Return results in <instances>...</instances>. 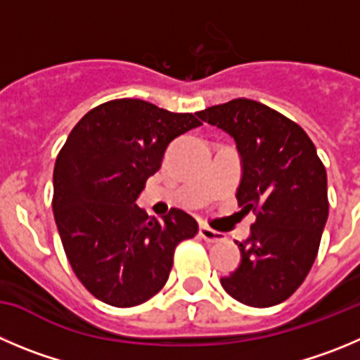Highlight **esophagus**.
Listing matches in <instances>:
<instances>
[{
	"label": "esophagus",
	"instance_id": "34e87169",
	"mask_svg": "<svg viewBox=\"0 0 360 360\" xmlns=\"http://www.w3.org/2000/svg\"><path fill=\"white\" fill-rule=\"evenodd\" d=\"M199 234L204 241H207V243H218V241L226 240V236H224V234L218 233V231H214V229H211V227H207V226H200Z\"/></svg>",
	"mask_w": 360,
	"mask_h": 360
}]
</instances>
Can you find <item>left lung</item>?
<instances>
[{
	"instance_id": "1",
	"label": "left lung",
	"mask_w": 360,
	"mask_h": 360,
	"mask_svg": "<svg viewBox=\"0 0 360 360\" xmlns=\"http://www.w3.org/2000/svg\"><path fill=\"white\" fill-rule=\"evenodd\" d=\"M236 142L241 181L236 199L256 214L241 263L220 282L250 307H271L298 290L320 248L327 224V172L304 129L252 99H233L197 112Z\"/></svg>"
}]
</instances>
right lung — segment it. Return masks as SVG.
I'll use <instances>...</instances> for the list:
<instances>
[{"instance_id": "1", "label": "right lung", "mask_w": 360, "mask_h": 360, "mask_svg": "<svg viewBox=\"0 0 360 360\" xmlns=\"http://www.w3.org/2000/svg\"><path fill=\"white\" fill-rule=\"evenodd\" d=\"M200 126L142 99H115L72 127L53 172V213L70 266L83 286L113 307L143 304L165 286L174 250L199 231L170 210L161 220L136 206L169 143Z\"/></svg>"}]
</instances>
